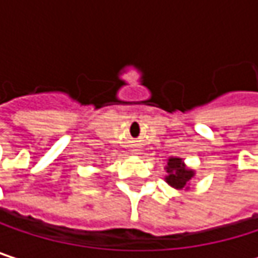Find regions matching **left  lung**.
<instances>
[{
	"label": "left lung",
	"instance_id": "obj_1",
	"mask_svg": "<svg viewBox=\"0 0 258 258\" xmlns=\"http://www.w3.org/2000/svg\"><path fill=\"white\" fill-rule=\"evenodd\" d=\"M164 180L175 189H189V183L196 178V170L189 169L179 157H169L166 164Z\"/></svg>",
	"mask_w": 258,
	"mask_h": 258
}]
</instances>
